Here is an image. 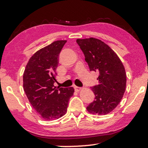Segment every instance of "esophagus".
<instances>
[{"label":"esophagus","mask_w":148,"mask_h":148,"mask_svg":"<svg viewBox=\"0 0 148 148\" xmlns=\"http://www.w3.org/2000/svg\"><path fill=\"white\" fill-rule=\"evenodd\" d=\"M74 89H75V91H76V92H79V91H81V90L82 89V87L74 86Z\"/></svg>","instance_id":"34e87169"}]
</instances>
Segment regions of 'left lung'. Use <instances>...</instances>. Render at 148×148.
<instances>
[{"label": "left lung", "instance_id": "obj_1", "mask_svg": "<svg viewBox=\"0 0 148 148\" xmlns=\"http://www.w3.org/2000/svg\"><path fill=\"white\" fill-rule=\"evenodd\" d=\"M91 71L97 72L99 85L91 87L95 100L87 107L89 113L106 115L121 102L126 88L127 76L119 57L108 45L97 38L77 39Z\"/></svg>", "mask_w": 148, "mask_h": 148}]
</instances>
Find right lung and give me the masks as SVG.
<instances>
[{
  "instance_id": "obj_1",
  "label": "right lung",
  "mask_w": 148,
  "mask_h": 148,
  "mask_svg": "<svg viewBox=\"0 0 148 148\" xmlns=\"http://www.w3.org/2000/svg\"><path fill=\"white\" fill-rule=\"evenodd\" d=\"M66 40H57L37 51L26 65L23 89L33 108L45 120L59 119L66 113L72 87L54 86L59 56Z\"/></svg>"
}]
</instances>
